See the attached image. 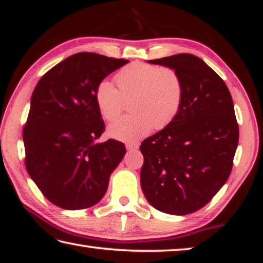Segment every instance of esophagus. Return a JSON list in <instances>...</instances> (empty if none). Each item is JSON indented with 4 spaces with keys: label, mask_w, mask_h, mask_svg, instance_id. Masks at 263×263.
I'll return each mask as SVG.
<instances>
[{
    "label": "esophagus",
    "mask_w": 263,
    "mask_h": 263,
    "mask_svg": "<svg viewBox=\"0 0 263 263\" xmlns=\"http://www.w3.org/2000/svg\"><path fill=\"white\" fill-rule=\"evenodd\" d=\"M138 148V144H127L126 145V149L128 151H135Z\"/></svg>",
    "instance_id": "esophagus-1"
}]
</instances>
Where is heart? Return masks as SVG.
Segmentation results:
<instances>
[{
    "instance_id": "1",
    "label": "heart",
    "mask_w": 263,
    "mask_h": 263,
    "mask_svg": "<svg viewBox=\"0 0 263 263\" xmlns=\"http://www.w3.org/2000/svg\"><path fill=\"white\" fill-rule=\"evenodd\" d=\"M116 88L108 80L96 86L95 102L105 121L121 115L124 99H131L132 115L108 127L115 139L136 142L155 130L168 126L179 114L183 101V84L174 69L146 62H133L116 75Z\"/></svg>"
}]
</instances>
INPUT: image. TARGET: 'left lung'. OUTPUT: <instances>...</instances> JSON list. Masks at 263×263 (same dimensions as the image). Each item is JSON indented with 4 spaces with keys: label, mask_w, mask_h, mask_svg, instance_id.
I'll return each instance as SVG.
<instances>
[{
    "label": "left lung",
    "mask_w": 263,
    "mask_h": 263,
    "mask_svg": "<svg viewBox=\"0 0 263 263\" xmlns=\"http://www.w3.org/2000/svg\"><path fill=\"white\" fill-rule=\"evenodd\" d=\"M148 62L180 75L183 101L174 121L141 142V189L157 210L189 215L211 201L232 171L239 141L232 96L219 75L194 54Z\"/></svg>",
    "instance_id": "8db88e82"
}]
</instances>
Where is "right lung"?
<instances>
[{
    "label": "right lung",
    "mask_w": 263,
    "mask_h": 263,
    "mask_svg": "<svg viewBox=\"0 0 263 263\" xmlns=\"http://www.w3.org/2000/svg\"><path fill=\"white\" fill-rule=\"evenodd\" d=\"M128 60L81 52L43 75L23 130L25 167L43 195L65 210L99 203L126 153L123 142H96L104 122L95 89Z\"/></svg>",
    "instance_id": "add662e5"
}]
</instances>
